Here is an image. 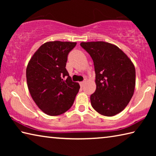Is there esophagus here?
I'll return each mask as SVG.
<instances>
[{"instance_id": "34e87169", "label": "esophagus", "mask_w": 156, "mask_h": 156, "mask_svg": "<svg viewBox=\"0 0 156 156\" xmlns=\"http://www.w3.org/2000/svg\"><path fill=\"white\" fill-rule=\"evenodd\" d=\"M84 83H85V81H82V82H80V85L81 87H83V85H84Z\"/></svg>"}]
</instances>
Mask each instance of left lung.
<instances>
[{
    "mask_svg": "<svg viewBox=\"0 0 156 156\" xmlns=\"http://www.w3.org/2000/svg\"><path fill=\"white\" fill-rule=\"evenodd\" d=\"M80 46L94 61L96 89L90 96L92 107L105 116L118 114L133 95L136 85L133 64L114 44L98 41L81 43Z\"/></svg>",
    "mask_w": 156,
    "mask_h": 156,
    "instance_id": "left-lung-1",
    "label": "left lung"
}]
</instances>
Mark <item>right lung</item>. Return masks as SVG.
<instances>
[{
    "mask_svg": "<svg viewBox=\"0 0 156 156\" xmlns=\"http://www.w3.org/2000/svg\"><path fill=\"white\" fill-rule=\"evenodd\" d=\"M76 43L53 41L41 45L29 62L26 77L34 102L49 115H58L72 107L80 85L66 69L69 53Z\"/></svg>",
    "mask_w": 156,
    "mask_h": 156,
    "instance_id": "obj_1",
    "label": "right lung"
}]
</instances>
